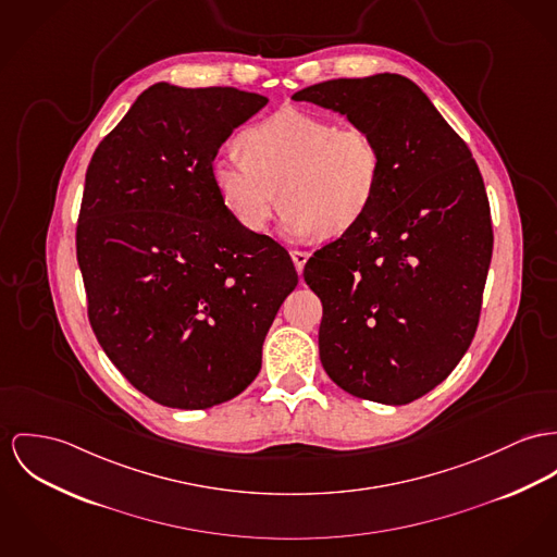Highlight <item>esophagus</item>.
<instances>
[{"instance_id":"obj_1","label":"esophagus","mask_w":557,"mask_h":557,"mask_svg":"<svg viewBox=\"0 0 557 557\" xmlns=\"http://www.w3.org/2000/svg\"><path fill=\"white\" fill-rule=\"evenodd\" d=\"M290 257H293V262H295V267H297V271H302V267H305V262H307V258L309 255L307 252H302V250H293L290 252Z\"/></svg>"}]
</instances>
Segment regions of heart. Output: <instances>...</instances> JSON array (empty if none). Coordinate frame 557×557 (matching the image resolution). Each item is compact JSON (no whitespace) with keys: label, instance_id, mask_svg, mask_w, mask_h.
I'll use <instances>...</instances> for the list:
<instances>
[{"label":"heart","instance_id":"heart-1","mask_svg":"<svg viewBox=\"0 0 557 557\" xmlns=\"http://www.w3.org/2000/svg\"><path fill=\"white\" fill-rule=\"evenodd\" d=\"M237 148L218 154L210 175L220 203L250 233L267 228L282 195L290 237H339L369 215L382 190L384 154L364 127L288 108L244 128Z\"/></svg>","mask_w":557,"mask_h":557}]
</instances>
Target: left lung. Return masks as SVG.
<instances>
[{
  "instance_id": "8db88e82",
  "label": "left lung",
  "mask_w": 557,
  "mask_h": 557,
  "mask_svg": "<svg viewBox=\"0 0 557 557\" xmlns=\"http://www.w3.org/2000/svg\"><path fill=\"white\" fill-rule=\"evenodd\" d=\"M377 139L382 190L369 215L307 260L322 300L324 371L345 392L407 405L471 345L492 260V215L467 141L398 74L337 78L293 95Z\"/></svg>"
}]
</instances>
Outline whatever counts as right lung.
Masks as SVG:
<instances>
[{
	"label": "right lung",
	"mask_w": 557,
	"mask_h": 557,
	"mask_svg": "<svg viewBox=\"0 0 557 557\" xmlns=\"http://www.w3.org/2000/svg\"><path fill=\"white\" fill-rule=\"evenodd\" d=\"M233 86L146 88L97 146L76 226L88 322L128 384L208 409L242 394L299 284L286 248L242 228L210 165L267 106Z\"/></svg>",
	"instance_id": "right-lung-1"
}]
</instances>
